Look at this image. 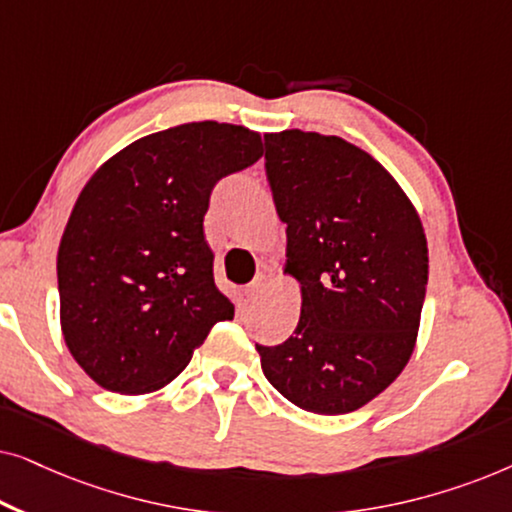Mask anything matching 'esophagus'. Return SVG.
<instances>
[{
    "label": "esophagus",
    "instance_id": "1",
    "mask_svg": "<svg viewBox=\"0 0 512 512\" xmlns=\"http://www.w3.org/2000/svg\"><path fill=\"white\" fill-rule=\"evenodd\" d=\"M263 286H265V277L261 275V277H256L254 282H251V284L247 286V291H244V293H247L249 300H256V298L263 293Z\"/></svg>",
    "mask_w": 512,
    "mask_h": 512
}]
</instances>
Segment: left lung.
Wrapping results in <instances>:
<instances>
[{
    "label": "left lung",
    "mask_w": 512,
    "mask_h": 512,
    "mask_svg": "<svg viewBox=\"0 0 512 512\" xmlns=\"http://www.w3.org/2000/svg\"><path fill=\"white\" fill-rule=\"evenodd\" d=\"M265 172L286 223V275L300 319L277 347L256 345L268 382L293 405L345 415L401 375L415 349L429 249L398 181L335 135H265Z\"/></svg>",
    "instance_id": "obj_1"
}]
</instances>
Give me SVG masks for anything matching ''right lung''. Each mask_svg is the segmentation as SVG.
Masks as SVG:
<instances>
[{
    "label": "right lung",
    "instance_id": "1",
    "mask_svg": "<svg viewBox=\"0 0 512 512\" xmlns=\"http://www.w3.org/2000/svg\"><path fill=\"white\" fill-rule=\"evenodd\" d=\"M261 156L254 130L184 123L125 146L83 186L58 249L60 326L100 387L163 389L233 319L202 221L216 181Z\"/></svg>",
    "mask_w": 512,
    "mask_h": 512
}]
</instances>
